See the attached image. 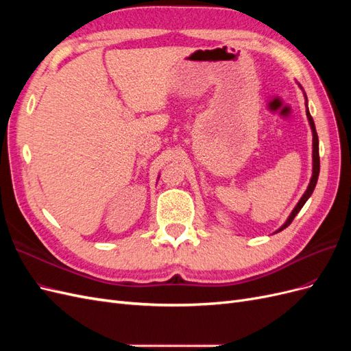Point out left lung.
<instances>
[{"instance_id": "1", "label": "left lung", "mask_w": 351, "mask_h": 351, "mask_svg": "<svg viewBox=\"0 0 351 351\" xmlns=\"http://www.w3.org/2000/svg\"><path fill=\"white\" fill-rule=\"evenodd\" d=\"M299 86H300V84H299ZM300 89H303V88L300 86ZM304 99H306V108H307V98H306V95H304ZM306 115H307V120H309L311 129H312V134H313V143H312V146H313V152H312V158H313L312 178H311V183H309V186H307V189H306L304 195L300 197L299 204H297V205L294 206V209H293V212L290 214V217L287 218V221L284 222V224H282L277 231H275V232H278V231H281V230L287 228V227H289V226L291 224L293 219H294V217H295L297 214H299V210H300V209L303 208V205L306 204V200L312 196L313 190H315V186H316V182H317V176H319V167H321V164H319V141H317V133H316L315 123H313V119H312V115H311V112H309V108L306 110Z\"/></svg>"}]
</instances>
